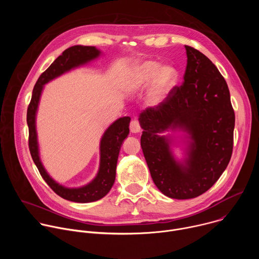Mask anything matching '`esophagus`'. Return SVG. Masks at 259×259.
<instances>
[{
    "label": "esophagus",
    "mask_w": 259,
    "mask_h": 259,
    "mask_svg": "<svg viewBox=\"0 0 259 259\" xmlns=\"http://www.w3.org/2000/svg\"><path fill=\"white\" fill-rule=\"evenodd\" d=\"M130 131H131L132 133H139V132L141 131L139 122H138L137 120H133V121L130 123Z\"/></svg>",
    "instance_id": "esophagus-1"
}]
</instances>
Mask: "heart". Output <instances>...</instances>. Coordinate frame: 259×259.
I'll return each mask as SVG.
<instances>
[{
	"label": "heart",
	"mask_w": 259,
	"mask_h": 259,
	"mask_svg": "<svg viewBox=\"0 0 259 259\" xmlns=\"http://www.w3.org/2000/svg\"><path fill=\"white\" fill-rule=\"evenodd\" d=\"M178 71L173 64H164L158 60H142L132 65L126 75L125 88L130 92L141 91L153 83L151 97L155 101L164 98L174 87Z\"/></svg>",
	"instance_id": "1"
}]
</instances>
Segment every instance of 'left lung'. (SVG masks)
I'll list each match as a JSON object with an SVG mask.
<instances>
[{"label": "left lung", "instance_id": "8db88e82", "mask_svg": "<svg viewBox=\"0 0 259 259\" xmlns=\"http://www.w3.org/2000/svg\"><path fill=\"white\" fill-rule=\"evenodd\" d=\"M186 50L183 84L138 119L141 149L156 187L177 200L196 198L218 180L232 157L235 128L226 80L203 53L190 46ZM166 131L184 134L162 136ZM180 142L184 158L177 159L172 146Z\"/></svg>", "mask_w": 259, "mask_h": 259}]
</instances>
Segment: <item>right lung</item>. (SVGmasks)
<instances>
[{"mask_svg":"<svg viewBox=\"0 0 259 259\" xmlns=\"http://www.w3.org/2000/svg\"><path fill=\"white\" fill-rule=\"evenodd\" d=\"M101 51L93 46L76 45L67 48L58 56L53 63L42 73L36 81L31 95V100L27 108L26 122L28 126V146L31 158L38 168L43 179L48 186L61 198L76 202L90 203L100 200L110 191L116 179V169L118 157L123 141L129 134L130 117H123L116 120L104 131L99 144L100 162L96 176L86 186L80 188H66L55 181L45 169L41 158L36 133V113L40 104V99L47 83L62 76L72 69L81 67L97 59Z\"/></svg>","mask_w":259,"mask_h":259,"instance_id":"obj_1","label":"right lung"}]
</instances>
